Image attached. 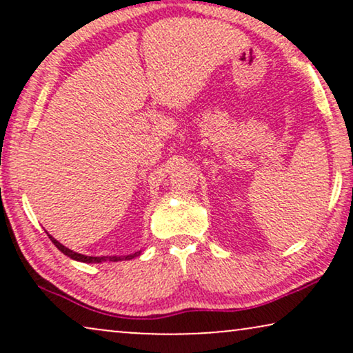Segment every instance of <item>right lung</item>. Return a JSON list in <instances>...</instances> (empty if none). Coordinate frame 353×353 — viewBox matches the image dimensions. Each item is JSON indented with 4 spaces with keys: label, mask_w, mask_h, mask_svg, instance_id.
I'll return each mask as SVG.
<instances>
[{
    "label": "right lung",
    "mask_w": 353,
    "mask_h": 353,
    "mask_svg": "<svg viewBox=\"0 0 353 353\" xmlns=\"http://www.w3.org/2000/svg\"><path fill=\"white\" fill-rule=\"evenodd\" d=\"M48 236H50V234H48ZM50 239L52 241V244H54L56 248L59 249L62 254H65L67 257H70V259H74V260H79V262H86V263H99V262H105V260H109V262H119V260H123V257H88V255L77 254V252H74V250L67 249L65 245H62L61 243H57V241H56L54 238H52V236H50ZM138 254H139V252L133 254V255H127V257H125V260H130V259L137 257Z\"/></svg>",
    "instance_id": "1"
}]
</instances>
